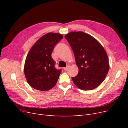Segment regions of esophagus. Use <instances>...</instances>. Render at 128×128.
I'll list each match as a JSON object with an SVG mask.
<instances>
[{"label": "esophagus", "instance_id": "34e87169", "mask_svg": "<svg viewBox=\"0 0 128 128\" xmlns=\"http://www.w3.org/2000/svg\"><path fill=\"white\" fill-rule=\"evenodd\" d=\"M69 68V66H67V67H64V70H68Z\"/></svg>", "mask_w": 128, "mask_h": 128}]
</instances>
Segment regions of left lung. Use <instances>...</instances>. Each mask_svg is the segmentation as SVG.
<instances>
[{"label": "left lung", "instance_id": "obj_1", "mask_svg": "<svg viewBox=\"0 0 128 128\" xmlns=\"http://www.w3.org/2000/svg\"><path fill=\"white\" fill-rule=\"evenodd\" d=\"M74 54L78 74L72 77L80 90L96 88L105 79L110 68L107 53L94 37L82 32H72L64 36Z\"/></svg>", "mask_w": 128, "mask_h": 128}]
</instances>
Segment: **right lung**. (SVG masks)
<instances>
[{
    "label": "right lung",
    "mask_w": 128,
    "mask_h": 128,
    "mask_svg": "<svg viewBox=\"0 0 128 128\" xmlns=\"http://www.w3.org/2000/svg\"><path fill=\"white\" fill-rule=\"evenodd\" d=\"M62 38L60 34L49 32L41 37L30 48L26 59L24 72L27 82L34 88L46 91L56 86L61 70L55 68L51 54Z\"/></svg>",
    "instance_id": "add662e5"
}]
</instances>
